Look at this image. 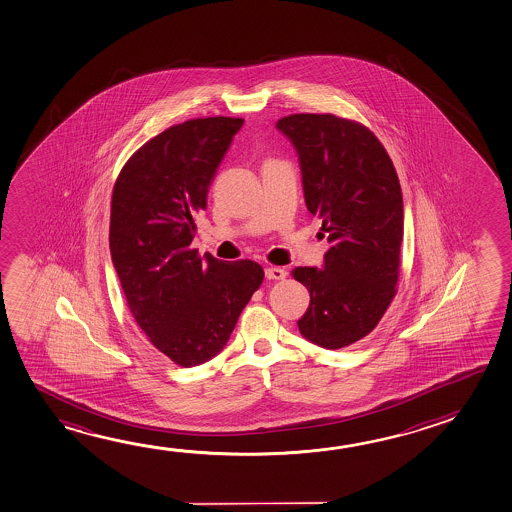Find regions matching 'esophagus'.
<instances>
[{"mask_svg":"<svg viewBox=\"0 0 512 512\" xmlns=\"http://www.w3.org/2000/svg\"><path fill=\"white\" fill-rule=\"evenodd\" d=\"M265 276H267V279H285L286 270L281 269V267H267Z\"/></svg>","mask_w":512,"mask_h":512,"instance_id":"esophagus-1","label":"esophagus"}]
</instances>
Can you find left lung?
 Here are the masks:
<instances>
[{"instance_id":"obj_1","label":"left lung","mask_w":512,"mask_h":512,"mask_svg":"<svg viewBox=\"0 0 512 512\" xmlns=\"http://www.w3.org/2000/svg\"><path fill=\"white\" fill-rule=\"evenodd\" d=\"M276 127L295 147L306 208L322 218L321 236L330 242L322 269L292 270L310 292L297 326L317 346H351L378 326L396 295L403 240L396 168L362 123L306 113Z\"/></svg>"}]
</instances>
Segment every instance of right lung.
<instances>
[{"label":"right lung","instance_id":"obj_1","mask_svg":"<svg viewBox=\"0 0 512 512\" xmlns=\"http://www.w3.org/2000/svg\"><path fill=\"white\" fill-rule=\"evenodd\" d=\"M242 118H195L163 130L114 182L109 247L132 317L181 367L217 356L263 283L256 261L200 258L195 217Z\"/></svg>","mask_w":512,"mask_h":512}]
</instances>
